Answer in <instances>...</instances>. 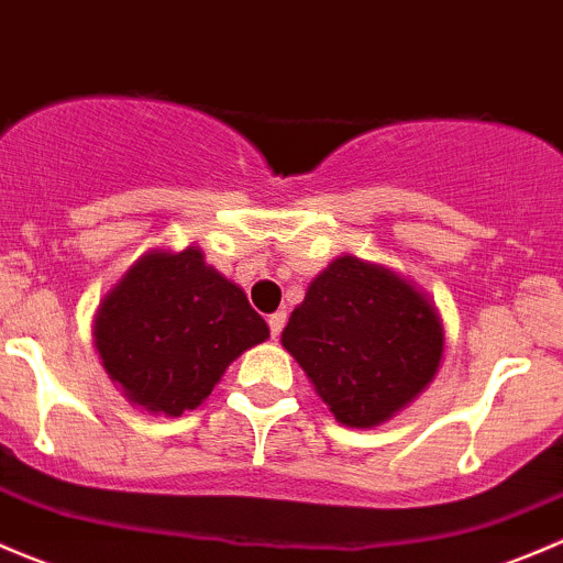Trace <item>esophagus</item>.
Returning a JSON list of instances; mask_svg holds the SVG:
<instances>
[{"label": "esophagus", "instance_id": "1", "mask_svg": "<svg viewBox=\"0 0 563 563\" xmlns=\"http://www.w3.org/2000/svg\"><path fill=\"white\" fill-rule=\"evenodd\" d=\"M284 322H287V314H284V311H276V314H271V317H268L271 336H274V339H279V333H282Z\"/></svg>", "mask_w": 563, "mask_h": 563}]
</instances>
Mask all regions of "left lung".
I'll use <instances>...</instances> for the list:
<instances>
[{
    "instance_id": "1",
    "label": "left lung",
    "mask_w": 563,
    "mask_h": 563,
    "mask_svg": "<svg viewBox=\"0 0 563 563\" xmlns=\"http://www.w3.org/2000/svg\"><path fill=\"white\" fill-rule=\"evenodd\" d=\"M282 344L339 424L369 430L430 386L443 325L408 279L342 254L309 284Z\"/></svg>"
}]
</instances>
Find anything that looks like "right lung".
I'll use <instances>...</instances> for the list:
<instances>
[{
	"instance_id": "obj_1",
	"label": "right lung",
	"mask_w": 563,
	"mask_h": 563,
	"mask_svg": "<svg viewBox=\"0 0 563 563\" xmlns=\"http://www.w3.org/2000/svg\"><path fill=\"white\" fill-rule=\"evenodd\" d=\"M92 333L128 402L164 416L199 408L227 366L271 336L246 292L197 246L139 257L100 300Z\"/></svg>"
}]
</instances>
